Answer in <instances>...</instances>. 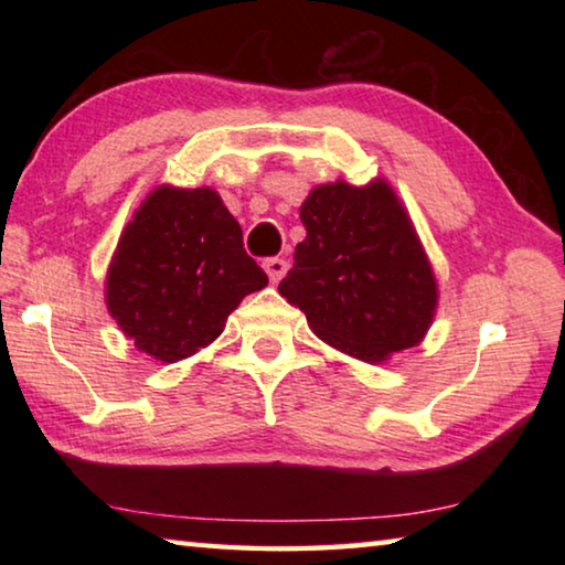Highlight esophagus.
Masks as SVG:
<instances>
[{
    "label": "esophagus",
    "instance_id": "1",
    "mask_svg": "<svg viewBox=\"0 0 565 565\" xmlns=\"http://www.w3.org/2000/svg\"><path fill=\"white\" fill-rule=\"evenodd\" d=\"M264 269H266V274H269V279L276 284V281H281V276L286 271H289V262H286L284 256H271V259L264 262Z\"/></svg>",
    "mask_w": 565,
    "mask_h": 565
}]
</instances>
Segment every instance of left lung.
<instances>
[{
	"mask_svg": "<svg viewBox=\"0 0 565 565\" xmlns=\"http://www.w3.org/2000/svg\"><path fill=\"white\" fill-rule=\"evenodd\" d=\"M306 238L279 284L329 347L366 363L416 347L438 289L406 209L384 179L321 184L301 204Z\"/></svg>",
	"mask_w": 565,
	"mask_h": 565,
	"instance_id": "left-lung-1",
	"label": "left lung"
}]
</instances>
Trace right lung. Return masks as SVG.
<instances>
[{"instance_id": "add662e5", "label": "right lung", "mask_w": 565, "mask_h": 565, "mask_svg": "<svg viewBox=\"0 0 565 565\" xmlns=\"http://www.w3.org/2000/svg\"><path fill=\"white\" fill-rule=\"evenodd\" d=\"M266 284L214 189L164 184L124 228L107 274V306L134 347L174 363L209 347L244 296Z\"/></svg>"}]
</instances>
